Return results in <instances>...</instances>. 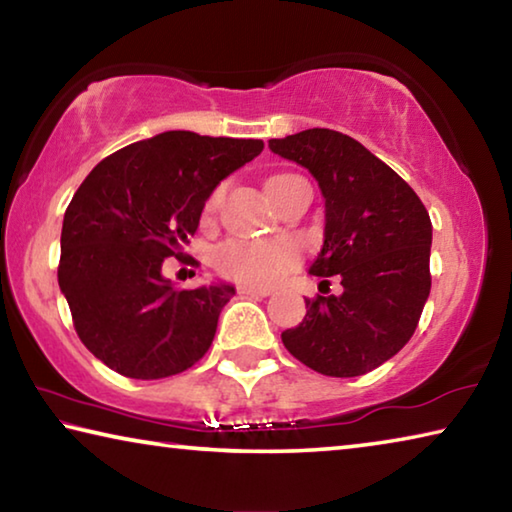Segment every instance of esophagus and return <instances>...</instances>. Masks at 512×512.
I'll use <instances>...</instances> for the list:
<instances>
[{
  "instance_id": "esophagus-1",
  "label": "esophagus",
  "mask_w": 512,
  "mask_h": 512,
  "mask_svg": "<svg viewBox=\"0 0 512 512\" xmlns=\"http://www.w3.org/2000/svg\"><path fill=\"white\" fill-rule=\"evenodd\" d=\"M239 296L244 298H266L271 296V289H257V287H239L237 289Z\"/></svg>"
}]
</instances>
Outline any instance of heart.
<instances>
[{
  "label": "heart",
  "mask_w": 512,
  "mask_h": 512,
  "mask_svg": "<svg viewBox=\"0 0 512 512\" xmlns=\"http://www.w3.org/2000/svg\"><path fill=\"white\" fill-rule=\"evenodd\" d=\"M291 178V173H277L266 180V189ZM219 194L207 207L216 205ZM300 262V248L291 239H230L214 250V266L221 275L246 287H271L282 280Z\"/></svg>",
  "instance_id": "1"
}]
</instances>
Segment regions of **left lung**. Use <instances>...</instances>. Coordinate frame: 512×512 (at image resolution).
<instances>
[{
	"label": "left lung",
	"mask_w": 512,
	"mask_h": 512,
	"mask_svg": "<svg viewBox=\"0 0 512 512\" xmlns=\"http://www.w3.org/2000/svg\"><path fill=\"white\" fill-rule=\"evenodd\" d=\"M268 149L302 164L325 196V244L309 273L341 296L305 298L302 323L282 343L327 377H359L395 357L429 298L431 219L409 183L350 135L309 128Z\"/></svg>",
	"instance_id": "1"
}]
</instances>
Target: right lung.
Instances as JSON below:
<instances>
[{
	"label": "right lung",
	"instance_id": "right-lung-1",
	"mask_svg": "<svg viewBox=\"0 0 512 512\" xmlns=\"http://www.w3.org/2000/svg\"><path fill=\"white\" fill-rule=\"evenodd\" d=\"M262 140L167 131L103 158L67 205L58 284L85 348L131 379L192 368L210 350L230 284L173 289L167 257L183 259L205 201Z\"/></svg>",
	"mask_w": 512,
	"mask_h": 512
}]
</instances>
